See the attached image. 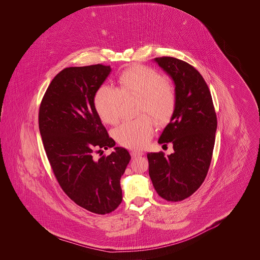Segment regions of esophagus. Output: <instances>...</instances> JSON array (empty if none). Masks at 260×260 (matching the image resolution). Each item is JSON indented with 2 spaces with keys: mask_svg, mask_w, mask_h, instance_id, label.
Wrapping results in <instances>:
<instances>
[{
  "mask_svg": "<svg viewBox=\"0 0 260 260\" xmlns=\"http://www.w3.org/2000/svg\"><path fill=\"white\" fill-rule=\"evenodd\" d=\"M142 155H144V153L141 152V151H136V150L131 151V156H132V158H136V157H139V156H142Z\"/></svg>",
  "mask_w": 260,
  "mask_h": 260,
  "instance_id": "obj_1",
  "label": "esophagus"
}]
</instances>
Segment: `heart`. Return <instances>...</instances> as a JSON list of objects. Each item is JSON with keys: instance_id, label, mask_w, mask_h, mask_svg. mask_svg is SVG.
Returning <instances> with one entry per match:
<instances>
[{"instance_id": "b5f03b06", "label": "heart", "mask_w": 260, "mask_h": 260, "mask_svg": "<svg viewBox=\"0 0 260 260\" xmlns=\"http://www.w3.org/2000/svg\"><path fill=\"white\" fill-rule=\"evenodd\" d=\"M138 96L137 119L127 120L114 129L113 136L123 147L143 148L154 133V123L167 122L176 106L174 88L156 70L146 66H134L124 71L119 78V88L110 85L101 86L94 98L96 111L106 124H116L121 118L123 97ZM149 115L148 116V115Z\"/></svg>"}]
</instances>
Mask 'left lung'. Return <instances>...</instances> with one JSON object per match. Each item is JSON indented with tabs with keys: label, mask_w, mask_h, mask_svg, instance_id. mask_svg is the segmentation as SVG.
Returning a JSON list of instances; mask_svg holds the SVG:
<instances>
[{
	"label": "left lung",
	"mask_w": 260,
	"mask_h": 260,
	"mask_svg": "<svg viewBox=\"0 0 260 260\" xmlns=\"http://www.w3.org/2000/svg\"><path fill=\"white\" fill-rule=\"evenodd\" d=\"M175 86L176 106L159 144L172 143L174 152L148 153L149 175L159 196L181 201L203 183L212 158L217 118L209 88L191 65L173 57L155 58ZM164 146V145H163Z\"/></svg>",
	"instance_id": "8db88e82"
}]
</instances>
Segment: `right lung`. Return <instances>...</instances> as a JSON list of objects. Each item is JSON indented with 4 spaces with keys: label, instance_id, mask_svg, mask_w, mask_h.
<instances>
[{
    "label": "right lung",
    "instance_id": "right-lung-1",
    "mask_svg": "<svg viewBox=\"0 0 260 260\" xmlns=\"http://www.w3.org/2000/svg\"><path fill=\"white\" fill-rule=\"evenodd\" d=\"M110 72V66L102 64L62 70L39 111L44 148L59 184L76 204L96 214L110 213L122 202L120 179L131 159L122 147L98 160L92 158L96 149L115 146L94 104Z\"/></svg>",
    "mask_w": 260,
    "mask_h": 260
}]
</instances>
